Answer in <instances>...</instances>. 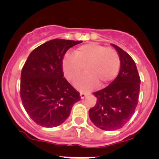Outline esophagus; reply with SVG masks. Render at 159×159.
<instances>
[{
  "mask_svg": "<svg viewBox=\"0 0 159 159\" xmlns=\"http://www.w3.org/2000/svg\"><path fill=\"white\" fill-rule=\"evenodd\" d=\"M87 94L85 93H83V92H81L80 93V97H81V99H84L85 97H86Z\"/></svg>",
  "mask_w": 159,
  "mask_h": 159,
  "instance_id": "1",
  "label": "esophagus"
}]
</instances>
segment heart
I'll return each instance as SVG.
<instances>
[{"instance_id": "b5f03b06", "label": "heart", "mask_w": 159, "mask_h": 159, "mask_svg": "<svg viewBox=\"0 0 159 159\" xmlns=\"http://www.w3.org/2000/svg\"><path fill=\"white\" fill-rule=\"evenodd\" d=\"M85 67L86 74L78 78L75 86L81 91H89L97 86H104L116 77L120 68V57L115 49L96 43H89L74 50V55L66 54L62 60L66 78L74 81Z\"/></svg>"}]
</instances>
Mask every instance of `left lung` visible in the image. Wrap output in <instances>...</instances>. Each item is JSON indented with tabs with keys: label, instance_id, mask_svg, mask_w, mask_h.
<instances>
[{
	"label": "left lung",
	"instance_id": "8db88e82",
	"mask_svg": "<svg viewBox=\"0 0 159 159\" xmlns=\"http://www.w3.org/2000/svg\"><path fill=\"white\" fill-rule=\"evenodd\" d=\"M120 57V70L115 80L93 93L97 103L89 111L94 125L104 131L121 128L129 121L139 101L140 78L135 62L128 53L111 44Z\"/></svg>",
	"mask_w": 159,
	"mask_h": 159
}]
</instances>
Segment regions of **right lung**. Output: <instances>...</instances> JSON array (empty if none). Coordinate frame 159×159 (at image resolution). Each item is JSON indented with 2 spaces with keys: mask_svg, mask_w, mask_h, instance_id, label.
I'll list each match as a JSON object with an SVG mask.
<instances>
[{
  "mask_svg": "<svg viewBox=\"0 0 159 159\" xmlns=\"http://www.w3.org/2000/svg\"><path fill=\"white\" fill-rule=\"evenodd\" d=\"M81 41L55 39L31 51L22 68L20 97L24 109L38 125L54 128L69 117L79 93L63 78L62 59Z\"/></svg>",
  "mask_w": 159,
  "mask_h": 159,
  "instance_id": "add662e5",
  "label": "right lung"
}]
</instances>
